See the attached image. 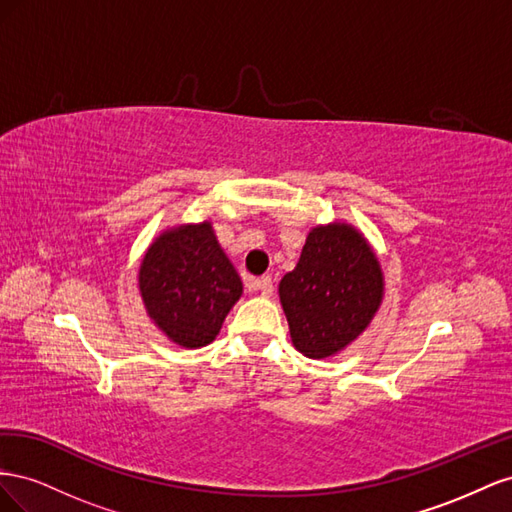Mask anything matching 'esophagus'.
<instances>
[{"label":"esophagus","mask_w":512,"mask_h":512,"mask_svg":"<svg viewBox=\"0 0 512 512\" xmlns=\"http://www.w3.org/2000/svg\"><path fill=\"white\" fill-rule=\"evenodd\" d=\"M245 286L247 290H258L262 297H271L273 294V280L271 275H262V277H252V275H245Z\"/></svg>","instance_id":"esophagus-1"}]
</instances>
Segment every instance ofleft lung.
Segmentation results:
<instances>
[{
	"label": "left lung",
	"instance_id": "1",
	"mask_svg": "<svg viewBox=\"0 0 512 512\" xmlns=\"http://www.w3.org/2000/svg\"><path fill=\"white\" fill-rule=\"evenodd\" d=\"M384 294L380 262L359 230L344 222L309 230L301 258L280 282L294 348L327 359L352 344Z\"/></svg>",
	"mask_w": 512,
	"mask_h": 512
}]
</instances>
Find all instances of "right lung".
Masks as SVG:
<instances>
[{
  "instance_id": "right-lung-1",
  "label": "right lung",
  "mask_w": 512,
  "mask_h": 512,
  "mask_svg": "<svg viewBox=\"0 0 512 512\" xmlns=\"http://www.w3.org/2000/svg\"><path fill=\"white\" fill-rule=\"evenodd\" d=\"M138 288L153 324L177 346L203 348L241 297V277L211 222L164 230L138 269Z\"/></svg>"
}]
</instances>
